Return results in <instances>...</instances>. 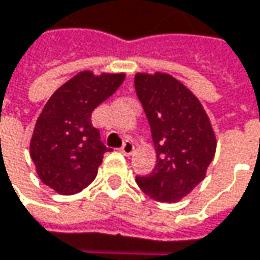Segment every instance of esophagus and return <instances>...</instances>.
Wrapping results in <instances>:
<instances>
[{
	"instance_id": "obj_1",
	"label": "esophagus",
	"mask_w": 260,
	"mask_h": 260,
	"mask_svg": "<svg viewBox=\"0 0 260 260\" xmlns=\"http://www.w3.org/2000/svg\"><path fill=\"white\" fill-rule=\"evenodd\" d=\"M122 153L125 154V156H129V154H132V152H134V144H132V141H129V140H126L125 143H123V146H122Z\"/></svg>"
}]
</instances>
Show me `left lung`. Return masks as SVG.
Segmentation results:
<instances>
[{
    "instance_id": "8db88e82",
    "label": "left lung",
    "mask_w": 260,
    "mask_h": 260,
    "mask_svg": "<svg viewBox=\"0 0 260 260\" xmlns=\"http://www.w3.org/2000/svg\"><path fill=\"white\" fill-rule=\"evenodd\" d=\"M134 84L157 154L153 171L137 183L154 201L177 202L204 180L214 157L211 123L198 98L174 77L137 74Z\"/></svg>"
}]
</instances>
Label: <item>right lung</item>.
<instances>
[{
    "instance_id": "obj_1",
    "label": "right lung",
    "mask_w": 260,
    "mask_h": 260,
    "mask_svg": "<svg viewBox=\"0 0 260 260\" xmlns=\"http://www.w3.org/2000/svg\"><path fill=\"white\" fill-rule=\"evenodd\" d=\"M125 74L93 76L83 71L62 84L37 119L31 157L40 180L62 195H73L93 181L110 152L92 122V111L111 96Z\"/></svg>"
}]
</instances>
